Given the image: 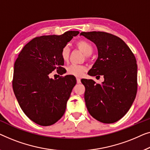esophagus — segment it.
I'll return each mask as SVG.
<instances>
[{"label":"esophagus","mask_w":150,"mask_h":150,"mask_svg":"<svg viewBox=\"0 0 150 150\" xmlns=\"http://www.w3.org/2000/svg\"><path fill=\"white\" fill-rule=\"evenodd\" d=\"M77 83H81V79H80V78L77 77Z\"/></svg>","instance_id":"34e87169"}]
</instances>
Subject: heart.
<instances>
[{
	"label": "heart",
	"mask_w": 150,
	"mask_h": 150,
	"mask_svg": "<svg viewBox=\"0 0 150 150\" xmlns=\"http://www.w3.org/2000/svg\"><path fill=\"white\" fill-rule=\"evenodd\" d=\"M77 47L81 50L86 55H90L93 52V47L91 43L87 41H78L77 43ZM70 56V47L69 45H64L60 51V57L64 62H67ZM87 71V67L85 65L72 64L67 67V72L69 75H71L75 77H81L84 73Z\"/></svg>",
	"instance_id": "b5f03b06"
}]
</instances>
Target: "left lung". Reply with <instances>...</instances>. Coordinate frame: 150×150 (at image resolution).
Segmentation results:
<instances>
[{"instance_id": "1", "label": "left lung", "mask_w": 150, "mask_h": 150, "mask_svg": "<svg viewBox=\"0 0 150 150\" xmlns=\"http://www.w3.org/2000/svg\"><path fill=\"white\" fill-rule=\"evenodd\" d=\"M96 44L98 56L88 74L104 77L102 83L83 79L88 112L98 121L111 124L124 116L137 92V64L129 47L112 34L100 31L82 32ZM99 75L98 76V75Z\"/></svg>"}]
</instances>
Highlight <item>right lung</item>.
<instances>
[{"label": "right lung", "instance_id": "right-lung-1", "mask_svg": "<svg viewBox=\"0 0 150 150\" xmlns=\"http://www.w3.org/2000/svg\"><path fill=\"white\" fill-rule=\"evenodd\" d=\"M79 33L67 31L61 35L34 38L15 62L12 81L15 96L26 116L39 125H52L65 112L75 77L66 75L53 79L49 74L62 70L61 50Z\"/></svg>", "mask_w": 150, "mask_h": 150}]
</instances>
